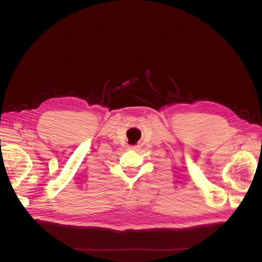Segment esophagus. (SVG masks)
Returning <instances> with one entry per match:
<instances>
[{
    "instance_id": "obj_1",
    "label": "esophagus",
    "mask_w": 262,
    "mask_h": 262,
    "mask_svg": "<svg viewBox=\"0 0 262 262\" xmlns=\"http://www.w3.org/2000/svg\"><path fill=\"white\" fill-rule=\"evenodd\" d=\"M129 148H130V149H138L139 146H138V145H132V146H129Z\"/></svg>"
}]
</instances>
